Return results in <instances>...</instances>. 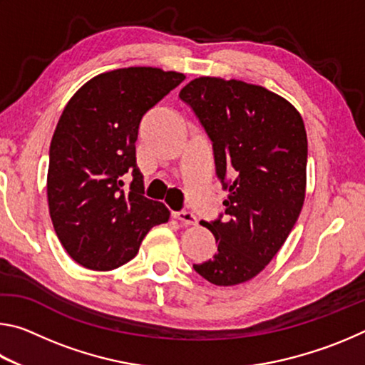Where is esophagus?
Segmentation results:
<instances>
[{"mask_svg":"<svg viewBox=\"0 0 365 365\" xmlns=\"http://www.w3.org/2000/svg\"><path fill=\"white\" fill-rule=\"evenodd\" d=\"M175 219L180 220L183 225H195L196 224V217L193 212H188V211H180V212H175Z\"/></svg>","mask_w":365,"mask_h":365,"instance_id":"34e87169","label":"esophagus"}]
</instances>
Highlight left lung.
Segmentation results:
<instances>
[{"mask_svg": "<svg viewBox=\"0 0 365 365\" xmlns=\"http://www.w3.org/2000/svg\"><path fill=\"white\" fill-rule=\"evenodd\" d=\"M212 141L225 214L201 220L217 252L193 269L217 287L245 283L285 243L304 205L307 135L301 114L274 91L242 80L197 77L180 90Z\"/></svg>", "mask_w": 365, "mask_h": 365, "instance_id": "obj_1", "label": "left lung"}]
</instances>
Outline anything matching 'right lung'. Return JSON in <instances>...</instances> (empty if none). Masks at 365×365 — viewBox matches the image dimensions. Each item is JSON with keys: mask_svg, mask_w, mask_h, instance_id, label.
Segmentation results:
<instances>
[{"mask_svg": "<svg viewBox=\"0 0 365 365\" xmlns=\"http://www.w3.org/2000/svg\"><path fill=\"white\" fill-rule=\"evenodd\" d=\"M183 80L180 72L125 67L88 80L66 104L49 146L48 206L61 245L85 269L120 267L169 220L163 202L143 196L135 141L143 115ZM125 173L134 178L128 194Z\"/></svg>", "mask_w": 365, "mask_h": 365, "instance_id": "1", "label": "right lung"}]
</instances>
